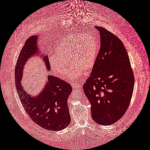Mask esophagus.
I'll use <instances>...</instances> for the list:
<instances>
[{
	"instance_id": "esophagus-1",
	"label": "esophagus",
	"mask_w": 150,
	"mask_h": 150,
	"mask_svg": "<svg viewBox=\"0 0 150 150\" xmlns=\"http://www.w3.org/2000/svg\"><path fill=\"white\" fill-rule=\"evenodd\" d=\"M71 86L73 87V88H79L81 87V85L80 83H76V82H71Z\"/></svg>"
}]
</instances>
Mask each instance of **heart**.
Wrapping results in <instances>:
<instances>
[{"label":"heart","mask_w":150,"mask_h":150,"mask_svg":"<svg viewBox=\"0 0 150 150\" xmlns=\"http://www.w3.org/2000/svg\"><path fill=\"white\" fill-rule=\"evenodd\" d=\"M100 49L99 42L92 36L83 35L77 37L70 36L62 41L55 48L56 54L50 55V68L63 75L70 63L73 64L67 72V77L75 79L79 77L83 70H88L95 65Z\"/></svg>","instance_id":"heart-1"}]
</instances>
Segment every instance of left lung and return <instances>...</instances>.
I'll return each mask as SVG.
<instances>
[{
	"instance_id": "obj_1",
	"label": "left lung",
	"mask_w": 150,
	"mask_h": 150,
	"mask_svg": "<svg viewBox=\"0 0 150 150\" xmlns=\"http://www.w3.org/2000/svg\"><path fill=\"white\" fill-rule=\"evenodd\" d=\"M96 28L100 36V51L83 89L91 103L93 120L108 125L125 113L132 100L135 79L123 42L105 28Z\"/></svg>"
}]
</instances>
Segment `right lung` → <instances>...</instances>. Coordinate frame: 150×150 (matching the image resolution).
<instances>
[{
	"label": "right lung",
	"mask_w": 150,
	"mask_h": 150,
	"mask_svg": "<svg viewBox=\"0 0 150 150\" xmlns=\"http://www.w3.org/2000/svg\"><path fill=\"white\" fill-rule=\"evenodd\" d=\"M37 39L36 36L29 37L19 55L15 70L16 90L25 112L34 123L52 132L61 130L67 127L71 121L68 99L73 90L71 86L59 77L48 75L45 88L36 97L28 95L21 86L24 64L30 57L37 54L39 55ZM23 56L25 59L22 58ZM43 59L50 70L47 56Z\"/></svg>",
	"instance_id": "right-lung-1"
}]
</instances>
